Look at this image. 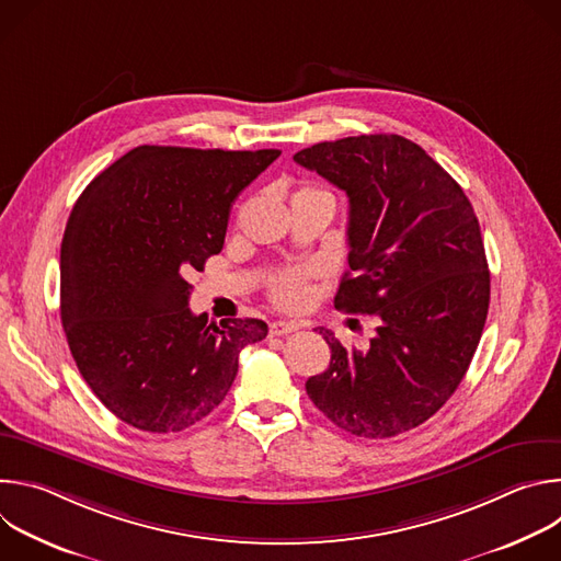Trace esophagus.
<instances>
[{
    "instance_id": "esophagus-1",
    "label": "esophagus",
    "mask_w": 561,
    "mask_h": 561,
    "mask_svg": "<svg viewBox=\"0 0 561 561\" xmlns=\"http://www.w3.org/2000/svg\"><path fill=\"white\" fill-rule=\"evenodd\" d=\"M299 329V324H295V322H284V319H277V322H273L271 324V335L273 337H282V335H288V333H295Z\"/></svg>"
}]
</instances>
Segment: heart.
I'll use <instances>...</instances> for the list:
<instances>
[{
	"instance_id": "1",
	"label": "heart",
	"mask_w": 561,
	"mask_h": 561,
	"mask_svg": "<svg viewBox=\"0 0 561 561\" xmlns=\"http://www.w3.org/2000/svg\"><path fill=\"white\" fill-rule=\"evenodd\" d=\"M301 191H310V193H324L317 188H301ZM271 297L275 304L284 306V308H299L308 301V284H306V275L301 271H284L282 275L275 277L273 286H271Z\"/></svg>"
}]
</instances>
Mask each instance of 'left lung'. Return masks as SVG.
I'll return each mask as SVG.
<instances>
[{"label":"left lung","instance_id":"left-lung-1","mask_svg":"<svg viewBox=\"0 0 561 561\" xmlns=\"http://www.w3.org/2000/svg\"><path fill=\"white\" fill-rule=\"evenodd\" d=\"M293 159L348 195L351 273L335 306L377 317L366 351L319 329L331 364L306 392L357 437L417 428L461 383L486 324L491 273L477 215L461 186L402 135L322 141Z\"/></svg>","mask_w":561,"mask_h":561}]
</instances>
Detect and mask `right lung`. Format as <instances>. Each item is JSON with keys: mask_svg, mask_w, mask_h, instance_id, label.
Masks as SVG:
<instances>
[{"mask_svg": "<svg viewBox=\"0 0 561 561\" xmlns=\"http://www.w3.org/2000/svg\"><path fill=\"white\" fill-rule=\"evenodd\" d=\"M282 150L137 146L79 195L61 239V324L100 402L146 433L202 422L262 319L193 314L186 275L224 247L234 197Z\"/></svg>", "mask_w": 561, "mask_h": 561, "instance_id": "right-lung-1", "label": "right lung"}]
</instances>
